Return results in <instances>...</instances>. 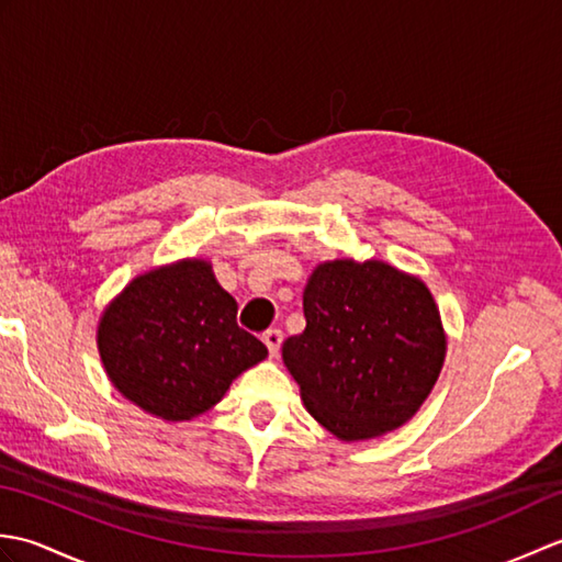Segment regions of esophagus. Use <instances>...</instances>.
Returning a JSON list of instances; mask_svg holds the SVG:
<instances>
[{"label":"esophagus","mask_w":562,"mask_h":562,"mask_svg":"<svg viewBox=\"0 0 562 562\" xmlns=\"http://www.w3.org/2000/svg\"><path fill=\"white\" fill-rule=\"evenodd\" d=\"M262 342H266L270 357H278L280 345H282V330H278V328L266 330V333H262Z\"/></svg>","instance_id":"34e87169"}]
</instances>
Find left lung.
Listing matches in <instances>:
<instances>
[{
  "instance_id": "left-lung-1",
  "label": "left lung",
  "mask_w": 562,
  "mask_h": 562,
  "mask_svg": "<svg viewBox=\"0 0 562 562\" xmlns=\"http://www.w3.org/2000/svg\"><path fill=\"white\" fill-rule=\"evenodd\" d=\"M306 328L282 342L304 408L342 441L393 432L420 411L447 357L427 284L384 260L318 262L304 288Z\"/></svg>"
}]
</instances>
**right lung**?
Instances as JSON below:
<instances>
[{"label": "right lung", "mask_w": 562, "mask_h": 562, "mask_svg": "<svg viewBox=\"0 0 562 562\" xmlns=\"http://www.w3.org/2000/svg\"><path fill=\"white\" fill-rule=\"evenodd\" d=\"M97 345L111 384L166 423L207 413L238 374L268 357L266 345L238 328L236 300L205 258L130 280L103 308Z\"/></svg>", "instance_id": "1"}]
</instances>
